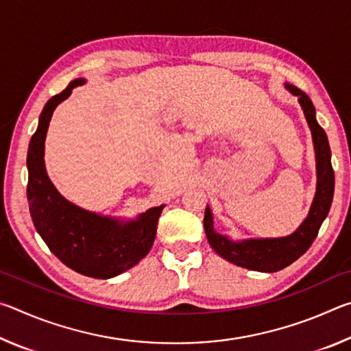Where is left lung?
<instances>
[{
  "instance_id": "8db88e82",
  "label": "left lung",
  "mask_w": 351,
  "mask_h": 351,
  "mask_svg": "<svg viewBox=\"0 0 351 351\" xmlns=\"http://www.w3.org/2000/svg\"><path fill=\"white\" fill-rule=\"evenodd\" d=\"M287 88L299 97L308 125L311 128L314 150H316L317 190L306 219L294 234L283 239L230 241L213 230V218L209 207H206L204 213L206 237L213 251L230 263L252 271L277 272L304 255L317 237L325 217L328 215L332 193H335V170L331 167V150L326 133L316 121V111L310 97L294 85H287Z\"/></svg>"
}]
</instances>
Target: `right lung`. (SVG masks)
Segmentation results:
<instances>
[{
    "mask_svg": "<svg viewBox=\"0 0 351 351\" xmlns=\"http://www.w3.org/2000/svg\"><path fill=\"white\" fill-rule=\"evenodd\" d=\"M83 83V79L71 82L41 111L27 150L29 210L37 232L62 263L83 276L111 278L133 268L150 251L164 206L148 209L136 221L122 223L80 209L52 186L43 159L47 127L56 106Z\"/></svg>",
    "mask_w": 351,
    "mask_h": 351,
    "instance_id": "right-lung-1",
    "label": "right lung"
}]
</instances>
